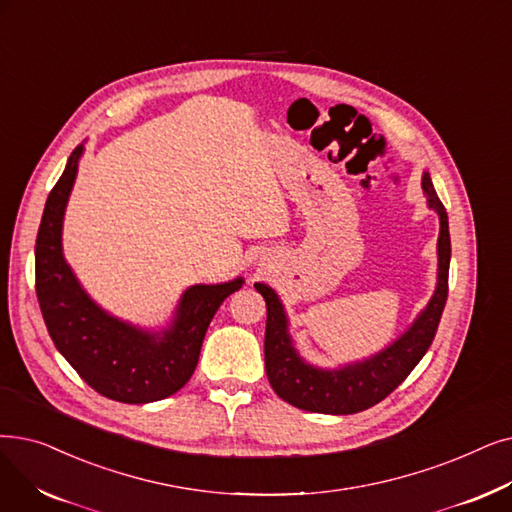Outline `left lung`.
Here are the masks:
<instances>
[{
	"label": "left lung",
	"mask_w": 512,
	"mask_h": 512,
	"mask_svg": "<svg viewBox=\"0 0 512 512\" xmlns=\"http://www.w3.org/2000/svg\"><path fill=\"white\" fill-rule=\"evenodd\" d=\"M422 190L429 196V207L439 213V282L433 299L422 311L412 328L402 339H397L374 358L345 366L341 370H318L307 366L295 353L291 339L286 335L284 309L270 286L255 284L268 307L265 322V372L272 389L295 408L322 414H355L372 408L374 404L395 391L406 381V376L422 360L431 347L435 332L448 299V272H450V230L446 207L437 198L429 173L422 175Z\"/></svg>",
	"instance_id": "left-lung-1"
}]
</instances>
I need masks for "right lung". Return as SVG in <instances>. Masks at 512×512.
I'll return each mask as SVG.
<instances>
[{
    "label": "right lung",
    "mask_w": 512,
    "mask_h": 512,
    "mask_svg": "<svg viewBox=\"0 0 512 512\" xmlns=\"http://www.w3.org/2000/svg\"><path fill=\"white\" fill-rule=\"evenodd\" d=\"M81 152L79 144L48 196L37 232L35 291L43 322L56 349L94 391L123 404L159 402L190 381L215 311L242 280L188 288L163 335H148L104 314L64 263L60 244Z\"/></svg>",
    "instance_id": "obj_1"
}]
</instances>
